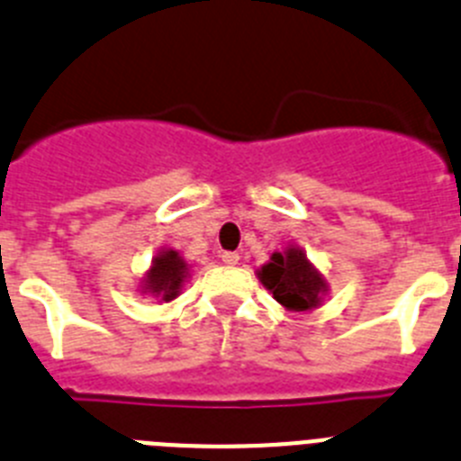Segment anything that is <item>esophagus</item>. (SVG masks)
I'll list each match as a JSON object with an SVG mask.
<instances>
[{"mask_svg": "<svg viewBox=\"0 0 461 461\" xmlns=\"http://www.w3.org/2000/svg\"><path fill=\"white\" fill-rule=\"evenodd\" d=\"M219 258H221V263H226V266H238L240 256L235 254V251H223V254L219 256Z\"/></svg>", "mask_w": 461, "mask_h": 461, "instance_id": "obj_1", "label": "esophagus"}]
</instances>
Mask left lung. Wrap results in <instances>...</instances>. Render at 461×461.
<instances>
[{
    "label": "left lung",
    "mask_w": 461,
    "mask_h": 461,
    "mask_svg": "<svg viewBox=\"0 0 461 461\" xmlns=\"http://www.w3.org/2000/svg\"><path fill=\"white\" fill-rule=\"evenodd\" d=\"M258 279L288 312H312L321 307L328 293L323 275L309 263L300 247H286L284 254L275 251L270 263L258 270Z\"/></svg>",
    "instance_id": "8db88e82"
}]
</instances>
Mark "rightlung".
I'll return each mask as SVG.
<instances>
[{"label": "right lung", "mask_w": 461, "mask_h": 461, "mask_svg": "<svg viewBox=\"0 0 461 461\" xmlns=\"http://www.w3.org/2000/svg\"><path fill=\"white\" fill-rule=\"evenodd\" d=\"M186 279H189L186 260L175 249H164L152 258V267L142 276L140 291L149 293L164 303H170L180 295Z\"/></svg>", "instance_id": "add662e5"}]
</instances>
